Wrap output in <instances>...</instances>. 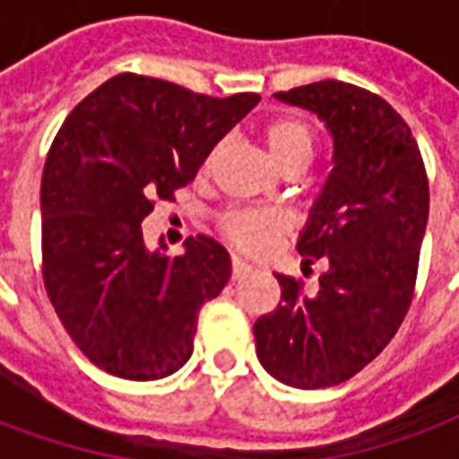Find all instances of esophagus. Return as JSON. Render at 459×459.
<instances>
[{
    "mask_svg": "<svg viewBox=\"0 0 459 459\" xmlns=\"http://www.w3.org/2000/svg\"><path fill=\"white\" fill-rule=\"evenodd\" d=\"M250 270H253V268H250L246 260L238 258V255H233V258H230V275H233V280H238V278H243V275H248Z\"/></svg>",
    "mask_w": 459,
    "mask_h": 459,
    "instance_id": "esophagus-1",
    "label": "esophagus"
}]
</instances>
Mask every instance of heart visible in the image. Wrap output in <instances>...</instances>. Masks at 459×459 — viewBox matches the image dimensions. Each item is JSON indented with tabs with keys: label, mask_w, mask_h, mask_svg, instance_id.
Returning a JSON list of instances; mask_svg holds the SVG:
<instances>
[{
	"label": "heart",
	"mask_w": 459,
	"mask_h": 459,
	"mask_svg": "<svg viewBox=\"0 0 459 459\" xmlns=\"http://www.w3.org/2000/svg\"><path fill=\"white\" fill-rule=\"evenodd\" d=\"M263 140L270 152V160L285 171L290 167H307L315 157L317 137L315 127L302 117L285 115L275 117L265 125ZM219 150L206 154L204 160V171L211 169ZM285 230V216L278 211H258V209H230L221 216V233L230 240L236 248L248 250V253H260L268 248L273 240Z\"/></svg>",
	"instance_id": "1"
}]
</instances>
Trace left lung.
<instances>
[{
	"mask_svg": "<svg viewBox=\"0 0 459 459\" xmlns=\"http://www.w3.org/2000/svg\"><path fill=\"white\" fill-rule=\"evenodd\" d=\"M332 134V171L299 233L305 265L327 258L317 292L275 275L280 305L253 325L263 368L292 388L349 381L381 354L413 302L428 223L418 142L381 95L342 81L275 93Z\"/></svg>",
	"mask_w": 459,
	"mask_h": 459,
	"instance_id": "1",
	"label": "left lung"
}]
</instances>
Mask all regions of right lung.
Returning a JSON list of instances; mask_svg holds the SVG:
<instances>
[{
	"instance_id": "add662e5",
	"label": "right lung",
	"mask_w": 459,
	"mask_h": 459,
	"mask_svg": "<svg viewBox=\"0 0 459 459\" xmlns=\"http://www.w3.org/2000/svg\"><path fill=\"white\" fill-rule=\"evenodd\" d=\"M258 100L120 74L61 125L41 179V270L68 337L98 368L154 381L189 361L201 305L230 278L229 253L209 236L186 238L177 258L152 253L140 223Z\"/></svg>"
}]
</instances>
